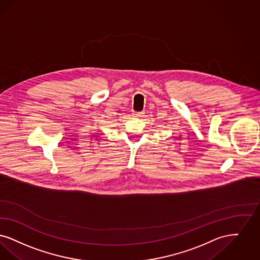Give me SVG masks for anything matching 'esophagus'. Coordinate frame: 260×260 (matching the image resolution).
<instances>
[{
    "instance_id": "obj_1",
    "label": "esophagus",
    "mask_w": 260,
    "mask_h": 260,
    "mask_svg": "<svg viewBox=\"0 0 260 260\" xmlns=\"http://www.w3.org/2000/svg\"><path fill=\"white\" fill-rule=\"evenodd\" d=\"M143 114H144L143 112H134V113H133V115L135 117H141V116H143Z\"/></svg>"
}]
</instances>
